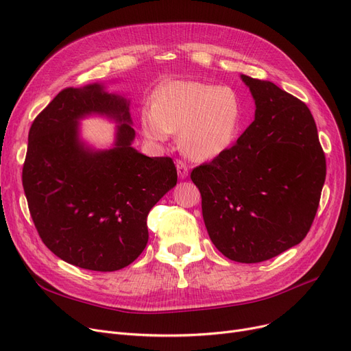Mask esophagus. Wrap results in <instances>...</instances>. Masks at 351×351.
<instances>
[{
    "label": "esophagus",
    "instance_id": "34e87169",
    "mask_svg": "<svg viewBox=\"0 0 351 351\" xmlns=\"http://www.w3.org/2000/svg\"><path fill=\"white\" fill-rule=\"evenodd\" d=\"M176 169H178V176L179 179H186L189 175V168L188 165L183 160H178L176 162Z\"/></svg>",
    "mask_w": 351,
    "mask_h": 351
}]
</instances>
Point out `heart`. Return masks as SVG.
Segmentation results:
<instances>
[{"label":"heart","mask_w":351,"mask_h":351,"mask_svg":"<svg viewBox=\"0 0 351 351\" xmlns=\"http://www.w3.org/2000/svg\"><path fill=\"white\" fill-rule=\"evenodd\" d=\"M243 125L242 101L229 86L197 81H172L155 92V102L141 109L143 135L155 143L180 132L191 158L210 160L236 142Z\"/></svg>","instance_id":"heart-1"}]
</instances>
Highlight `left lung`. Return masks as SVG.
<instances>
[{
	"label": "left lung",
	"instance_id": "8db88e82",
	"mask_svg": "<svg viewBox=\"0 0 351 351\" xmlns=\"http://www.w3.org/2000/svg\"><path fill=\"white\" fill-rule=\"evenodd\" d=\"M254 121L191 179L210 241L228 259L259 263L299 245L316 216L326 158L310 109L269 81L241 75Z\"/></svg>",
	"mask_w": 351,
	"mask_h": 351
}]
</instances>
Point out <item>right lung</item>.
Returning <instances> with one entry per match:
<instances>
[{
    "label": "right lung",
    "instance_id": "right-lung-1",
    "mask_svg": "<svg viewBox=\"0 0 351 351\" xmlns=\"http://www.w3.org/2000/svg\"><path fill=\"white\" fill-rule=\"evenodd\" d=\"M129 104L104 84L66 88L29 129L23 186L34 225L55 256L81 269L131 265L149 237L147 213L178 182L171 158L132 146ZM88 116L119 123L112 147L97 150L82 139L79 122Z\"/></svg>",
    "mask_w": 351,
    "mask_h": 351
}]
</instances>
